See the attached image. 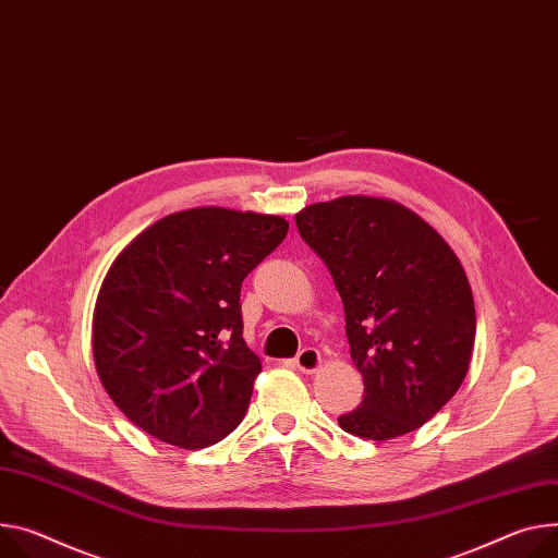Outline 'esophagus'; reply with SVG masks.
I'll use <instances>...</instances> for the list:
<instances>
[{"label": "esophagus", "instance_id": "1", "mask_svg": "<svg viewBox=\"0 0 558 558\" xmlns=\"http://www.w3.org/2000/svg\"><path fill=\"white\" fill-rule=\"evenodd\" d=\"M293 363H295V367H298L300 372L314 374V372L320 367L323 356H320V351H318V349H314V347H305V349H302V351L298 353V356L293 359Z\"/></svg>", "mask_w": 558, "mask_h": 558}]
</instances>
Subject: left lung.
I'll return each mask as SVG.
<instances>
[{
  "instance_id": "obj_1",
  "label": "left lung",
  "mask_w": 558,
  "mask_h": 558,
  "mask_svg": "<svg viewBox=\"0 0 558 558\" xmlns=\"http://www.w3.org/2000/svg\"><path fill=\"white\" fill-rule=\"evenodd\" d=\"M295 225L342 298L351 361L365 396L338 425L389 440L425 425L465 380L474 295L451 246L412 209L344 195L305 207Z\"/></svg>"
}]
</instances>
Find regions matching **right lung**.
<instances>
[{"label": "right lung", "instance_id": "add662e5", "mask_svg": "<svg viewBox=\"0 0 558 558\" xmlns=\"http://www.w3.org/2000/svg\"><path fill=\"white\" fill-rule=\"evenodd\" d=\"M287 231L280 216L197 207L116 258L95 302L93 359L133 425L182 449L240 425L263 369L242 340L240 287Z\"/></svg>", "mask_w": 558, "mask_h": 558}]
</instances>
